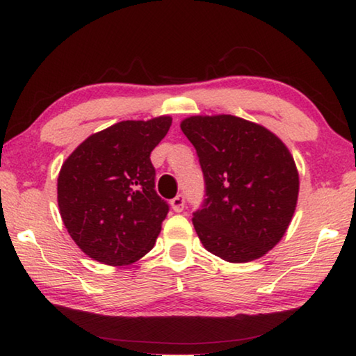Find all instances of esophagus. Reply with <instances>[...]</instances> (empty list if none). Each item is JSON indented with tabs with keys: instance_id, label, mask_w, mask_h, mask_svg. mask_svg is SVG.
Masks as SVG:
<instances>
[{
	"instance_id": "obj_1",
	"label": "esophagus",
	"mask_w": 356,
	"mask_h": 356,
	"mask_svg": "<svg viewBox=\"0 0 356 356\" xmlns=\"http://www.w3.org/2000/svg\"><path fill=\"white\" fill-rule=\"evenodd\" d=\"M171 206H172L174 212H182L184 207H185V197H184V195H177L176 197H172Z\"/></svg>"
}]
</instances>
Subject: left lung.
Listing matches in <instances>:
<instances>
[{
	"mask_svg": "<svg viewBox=\"0 0 356 356\" xmlns=\"http://www.w3.org/2000/svg\"><path fill=\"white\" fill-rule=\"evenodd\" d=\"M180 129L206 182V200L193 213L204 248L234 264L267 254L286 234L298 200V171L286 144L231 114L186 118Z\"/></svg>",
	"mask_w": 356,
	"mask_h": 356,
	"instance_id": "1",
	"label": "left lung"
}]
</instances>
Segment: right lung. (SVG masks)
<instances>
[{
    "label": "right lung",
    "instance_id": "right-lung-1",
    "mask_svg": "<svg viewBox=\"0 0 356 356\" xmlns=\"http://www.w3.org/2000/svg\"><path fill=\"white\" fill-rule=\"evenodd\" d=\"M171 122L170 116L122 120L84 140L63 163L59 213L94 261L120 267L154 248L170 206L155 191L150 152Z\"/></svg>",
    "mask_w": 356,
    "mask_h": 356
}]
</instances>
